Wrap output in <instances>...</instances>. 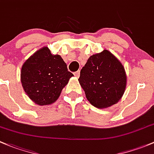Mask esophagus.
Wrapping results in <instances>:
<instances>
[{
	"label": "esophagus",
	"mask_w": 154,
	"mask_h": 154,
	"mask_svg": "<svg viewBox=\"0 0 154 154\" xmlns=\"http://www.w3.org/2000/svg\"><path fill=\"white\" fill-rule=\"evenodd\" d=\"M74 75H75V77L79 78V76H80V70H78V71H76V72H74Z\"/></svg>",
	"instance_id": "obj_1"
}]
</instances>
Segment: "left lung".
Returning <instances> with one entry per match:
<instances>
[{
	"label": "left lung",
	"mask_w": 154,
	"mask_h": 154,
	"mask_svg": "<svg viewBox=\"0 0 154 154\" xmlns=\"http://www.w3.org/2000/svg\"><path fill=\"white\" fill-rule=\"evenodd\" d=\"M79 82L87 99L97 108H107L122 97L127 85L125 67L107 50L88 58L80 72Z\"/></svg>",
	"instance_id": "1"
}]
</instances>
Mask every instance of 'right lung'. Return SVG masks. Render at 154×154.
<instances>
[{"label":"right lung","instance_id":"obj_1","mask_svg":"<svg viewBox=\"0 0 154 154\" xmlns=\"http://www.w3.org/2000/svg\"><path fill=\"white\" fill-rule=\"evenodd\" d=\"M73 76L59 55H53L47 47L33 53L23 63L20 82L25 93L35 104L49 105L60 96L62 89Z\"/></svg>","mask_w":154,"mask_h":154}]
</instances>
